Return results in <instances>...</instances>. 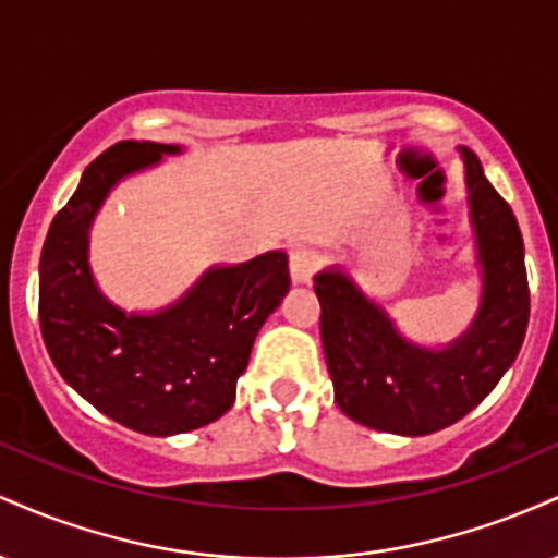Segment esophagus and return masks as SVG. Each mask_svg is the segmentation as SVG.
I'll return each instance as SVG.
<instances>
[{"label": "esophagus", "mask_w": 558, "mask_h": 558, "mask_svg": "<svg viewBox=\"0 0 558 558\" xmlns=\"http://www.w3.org/2000/svg\"><path fill=\"white\" fill-rule=\"evenodd\" d=\"M319 267V254L310 246H293L291 248V278L293 283H310L312 275Z\"/></svg>", "instance_id": "34e87169"}]
</instances>
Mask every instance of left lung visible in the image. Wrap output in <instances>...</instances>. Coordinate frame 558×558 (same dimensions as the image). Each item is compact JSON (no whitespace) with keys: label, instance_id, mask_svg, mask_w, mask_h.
Here are the masks:
<instances>
[{"label":"left lung","instance_id":"8db88e82","mask_svg":"<svg viewBox=\"0 0 558 558\" xmlns=\"http://www.w3.org/2000/svg\"><path fill=\"white\" fill-rule=\"evenodd\" d=\"M470 217L483 267L477 317L446 349H425L401 336L386 310L341 270L315 278L323 306L319 336L345 417L396 435H427L453 425L496 388L520 354L530 319L524 243L517 217L464 149Z\"/></svg>","mask_w":558,"mask_h":558}]
</instances>
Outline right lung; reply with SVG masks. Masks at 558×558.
<instances>
[{
    "mask_svg": "<svg viewBox=\"0 0 558 558\" xmlns=\"http://www.w3.org/2000/svg\"><path fill=\"white\" fill-rule=\"evenodd\" d=\"M181 146L120 141L83 172L54 215L38 265V319L57 373L101 414L144 435H178L220 420L254 338L291 286L286 252L213 267L168 310L128 315L88 270V228L120 178Z\"/></svg>",
    "mask_w": 558,
    "mask_h": 558,
    "instance_id": "obj_1",
    "label": "right lung"
}]
</instances>
